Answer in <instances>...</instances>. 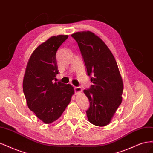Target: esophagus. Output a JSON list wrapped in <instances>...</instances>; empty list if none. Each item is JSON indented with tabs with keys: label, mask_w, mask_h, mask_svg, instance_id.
Instances as JSON below:
<instances>
[{
	"label": "esophagus",
	"mask_w": 153,
	"mask_h": 153,
	"mask_svg": "<svg viewBox=\"0 0 153 153\" xmlns=\"http://www.w3.org/2000/svg\"><path fill=\"white\" fill-rule=\"evenodd\" d=\"M74 89H75V92L76 94L80 93L82 92V88L80 87H74Z\"/></svg>",
	"instance_id": "obj_1"
}]
</instances>
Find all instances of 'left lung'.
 Instances as JSON below:
<instances>
[{
	"label": "left lung",
	"instance_id": "8db88e82",
	"mask_svg": "<svg viewBox=\"0 0 153 153\" xmlns=\"http://www.w3.org/2000/svg\"><path fill=\"white\" fill-rule=\"evenodd\" d=\"M78 43L92 84L84 90L90 102L89 121L98 126L110 123L122 102L123 82L117 64L107 46L91 31L71 35Z\"/></svg>",
	"mask_w": 153,
	"mask_h": 153
}]
</instances>
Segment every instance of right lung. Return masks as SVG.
<instances>
[{
    "instance_id": "obj_1",
    "label": "right lung",
    "mask_w": 153,
    "mask_h": 153,
    "mask_svg": "<svg viewBox=\"0 0 153 153\" xmlns=\"http://www.w3.org/2000/svg\"><path fill=\"white\" fill-rule=\"evenodd\" d=\"M68 38L52 36L41 44L32 52L25 69L23 91L27 106L46 124L61 116L74 94L71 84L53 81L59 72L56 52Z\"/></svg>"
}]
</instances>
